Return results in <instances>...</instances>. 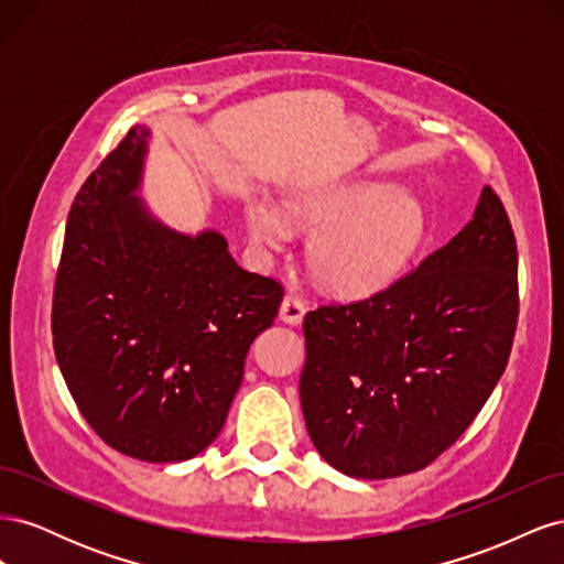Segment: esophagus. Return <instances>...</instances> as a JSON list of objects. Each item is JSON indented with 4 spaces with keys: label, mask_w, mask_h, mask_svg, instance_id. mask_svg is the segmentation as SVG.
<instances>
[{
    "label": "esophagus",
    "mask_w": 564,
    "mask_h": 564,
    "mask_svg": "<svg viewBox=\"0 0 564 564\" xmlns=\"http://www.w3.org/2000/svg\"><path fill=\"white\" fill-rule=\"evenodd\" d=\"M305 308H308V303H305L301 296L286 294L282 299V305H280V317L289 324H301V319L305 315Z\"/></svg>",
    "instance_id": "34e87169"
}]
</instances>
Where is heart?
<instances>
[{
    "mask_svg": "<svg viewBox=\"0 0 564 564\" xmlns=\"http://www.w3.org/2000/svg\"><path fill=\"white\" fill-rule=\"evenodd\" d=\"M289 224L317 230L308 263L317 280L340 294H371L386 286L419 249L425 218L406 191L377 181L319 187L286 204ZM247 228L259 245L282 249L286 226L261 202L247 207Z\"/></svg>",
    "mask_w": 564,
    "mask_h": 564,
    "instance_id": "1",
    "label": "heart"
}]
</instances>
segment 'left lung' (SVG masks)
I'll return each mask as SVG.
<instances>
[{
    "mask_svg": "<svg viewBox=\"0 0 564 564\" xmlns=\"http://www.w3.org/2000/svg\"><path fill=\"white\" fill-rule=\"evenodd\" d=\"M518 313L516 235L487 185L470 224L406 275L305 313L299 390L315 449L362 480L431 466L499 383Z\"/></svg>",
    "mask_w": 564,
    "mask_h": 564,
    "instance_id": "left-lung-1",
    "label": "left lung"
}]
</instances>
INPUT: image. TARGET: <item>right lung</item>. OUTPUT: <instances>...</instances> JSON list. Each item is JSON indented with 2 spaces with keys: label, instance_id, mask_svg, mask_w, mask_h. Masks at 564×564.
<instances>
[{
  "label": "right lung",
  "instance_id": "1",
  "mask_svg": "<svg viewBox=\"0 0 564 564\" xmlns=\"http://www.w3.org/2000/svg\"><path fill=\"white\" fill-rule=\"evenodd\" d=\"M148 133L131 127L79 187L51 334L94 433L127 456L169 464L218 437L284 286L237 265L218 232L185 237L148 216L133 195Z\"/></svg>",
  "mask_w": 564,
  "mask_h": 564
}]
</instances>
